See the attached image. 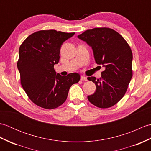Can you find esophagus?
<instances>
[{
  "label": "esophagus",
  "instance_id": "esophagus-1",
  "mask_svg": "<svg viewBox=\"0 0 151 151\" xmlns=\"http://www.w3.org/2000/svg\"><path fill=\"white\" fill-rule=\"evenodd\" d=\"M81 81H88V78L86 76H81Z\"/></svg>",
  "mask_w": 151,
  "mask_h": 151
}]
</instances>
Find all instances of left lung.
I'll return each instance as SVG.
<instances>
[{
	"instance_id": "left-lung-1",
	"label": "left lung",
	"mask_w": 151,
	"mask_h": 151,
	"mask_svg": "<svg viewBox=\"0 0 151 151\" xmlns=\"http://www.w3.org/2000/svg\"><path fill=\"white\" fill-rule=\"evenodd\" d=\"M91 47L95 62L105 69L101 78L88 77L96 85L88 96L91 104L101 108L113 106L123 97L132 77V52L124 38L109 28H95L78 36Z\"/></svg>"
}]
</instances>
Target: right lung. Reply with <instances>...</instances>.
I'll return each mask as SVG.
<instances>
[{
    "mask_svg": "<svg viewBox=\"0 0 151 151\" xmlns=\"http://www.w3.org/2000/svg\"><path fill=\"white\" fill-rule=\"evenodd\" d=\"M74 34L40 30L30 35L19 47L17 68L22 87L30 100L41 108L60 106L67 99L70 86L80 81L77 73L63 76L54 69L59 62L62 44Z\"/></svg>",
    "mask_w": 151,
    "mask_h": 151,
    "instance_id": "add662e5",
    "label": "right lung"
}]
</instances>
